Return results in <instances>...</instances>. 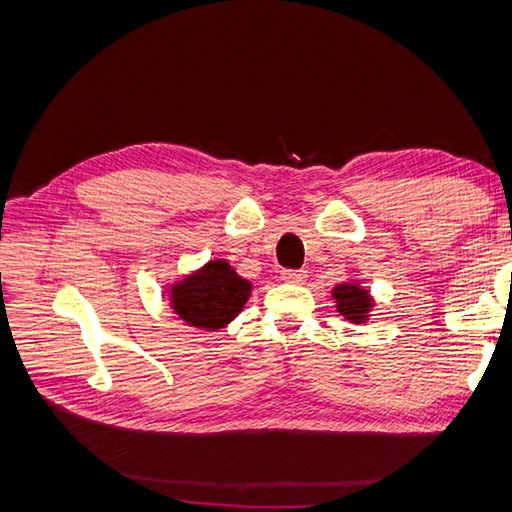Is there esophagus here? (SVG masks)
Wrapping results in <instances>:
<instances>
[{
	"label": "esophagus",
	"mask_w": 512,
	"mask_h": 512,
	"mask_svg": "<svg viewBox=\"0 0 512 512\" xmlns=\"http://www.w3.org/2000/svg\"><path fill=\"white\" fill-rule=\"evenodd\" d=\"M305 277H307L305 271H292V269L282 271V280H284L286 284H303Z\"/></svg>",
	"instance_id": "1"
}]
</instances>
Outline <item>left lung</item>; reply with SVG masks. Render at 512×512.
Masks as SVG:
<instances>
[{
  "label": "left lung",
  "mask_w": 512,
  "mask_h": 512,
  "mask_svg": "<svg viewBox=\"0 0 512 512\" xmlns=\"http://www.w3.org/2000/svg\"><path fill=\"white\" fill-rule=\"evenodd\" d=\"M333 299L337 312L346 320L354 324H363L369 320L371 309H374V299L367 288H363L359 282H346L333 288Z\"/></svg>",
  "instance_id": "8db88e82"
}]
</instances>
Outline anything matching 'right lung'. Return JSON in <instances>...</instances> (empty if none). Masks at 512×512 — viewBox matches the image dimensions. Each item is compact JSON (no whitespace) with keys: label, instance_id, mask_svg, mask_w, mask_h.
<instances>
[{"label":"right lung","instance_id":"add662e5","mask_svg":"<svg viewBox=\"0 0 512 512\" xmlns=\"http://www.w3.org/2000/svg\"><path fill=\"white\" fill-rule=\"evenodd\" d=\"M247 282L228 260H209L205 267L170 284L168 297L173 312L190 327L220 331L235 320L250 299Z\"/></svg>","mask_w":512,"mask_h":512}]
</instances>
